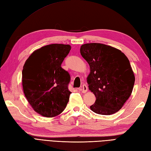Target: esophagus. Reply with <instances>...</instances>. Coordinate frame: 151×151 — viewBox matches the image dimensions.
Segmentation results:
<instances>
[{
  "label": "esophagus",
  "instance_id": "obj_1",
  "mask_svg": "<svg viewBox=\"0 0 151 151\" xmlns=\"http://www.w3.org/2000/svg\"><path fill=\"white\" fill-rule=\"evenodd\" d=\"M80 91H82L83 93H86L87 91V86L86 85V84H83L81 86V87L79 89Z\"/></svg>",
  "mask_w": 151,
  "mask_h": 151
}]
</instances>
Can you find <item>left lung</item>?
<instances>
[{"mask_svg":"<svg viewBox=\"0 0 151 151\" xmlns=\"http://www.w3.org/2000/svg\"><path fill=\"white\" fill-rule=\"evenodd\" d=\"M80 54L89 65L87 82L96 96L90 109L102 115L116 113L134 87L135 77L129 59L118 49L100 43L82 45Z\"/></svg>","mask_w":151,"mask_h":151,"instance_id":"1","label":"left lung"}]
</instances>
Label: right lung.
<instances>
[{
  "label": "right lung",
  "mask_w": 151,
  "mask_h": 151,
  "mask_svg": "<svg viewBox=\"0 0 151 151\" xmlns=\"http://www.w3.org/2000/svg\"><path fill=\"white\" fill-rule=\"evenodd\" d=\"M71 50L69 45L53 44L33 52L24 65L22 83L28 102L37 113L54 117L69 101V73L61 64Z\"/></svg>",
  "instance_id": "1"
}]
</instances>
